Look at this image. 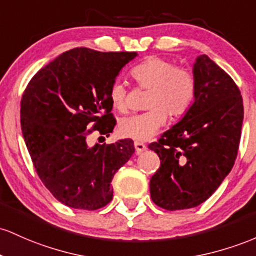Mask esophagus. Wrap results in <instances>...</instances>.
<instances>
[{
	"label": "esophagus",
	"instance_id": "1",
	"mask_svg": "<svg viewBox=\"0 0 256 256\" xmlns=\"http://www.w3.org/2000/svg\"><path fill=\"white\" fill-rule=\"evenodd\" d=\"M134 148H136V154H142L144 151L148 150V146H146L145 144H142V142H134Z\"/></svg>",
	"mask_w": 256,
	"mask_h": 256
}]
</instances>
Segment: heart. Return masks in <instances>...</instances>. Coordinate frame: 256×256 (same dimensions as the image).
<instances>
[{"label":"heart","mask_w":256,"mask_h":256,"mask_svg":"<svg viewBox=\"0 0 256 256\" xmlns=\"http://www.w3.org/2000/svg\"><path fill=\"white\" fill-rule=\"evenodd\" d=\"M138 84L151 90L145 114H133L120 120L118 132L123 138L148 142L166 124V114L172 118L182 116L191 108L196 96V80L186 68H178L170 60L150 56L132 70ZM110 102L120 112L127 111V90L122 81L110 88Z\"/></svg>","instance_id":"obj_1"}]
</instances>
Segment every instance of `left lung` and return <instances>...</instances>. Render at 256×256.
<instances>
[{
	"label": "left lung",
	"mask_w": 256,
	"mask_h": 256,
	"mask_svg": "<svg viewBox=\"0 0 256 256\" xmlns=\"http://www.w3.org/2000/svg\"><path fill=\"white\" fill-rule=\"evenodd\" d=\"M196 96L188 111L148 148L160 166L150 180L154 204L166 210L200 206L231 172L243 123L236 83L203 54L192 68Z\"/></svg>",
	"instance_id": "8db88e82"
}]
</instances>
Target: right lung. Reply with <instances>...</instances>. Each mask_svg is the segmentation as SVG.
<instances>
[{
  "instance_id": "right-lung-1",
  "label": "right lung",
  "mask_w": 256,
  "mask_h": 256,
  "mask_svg": "<svg viewBox=\"0 0 256 256\" xmlns=\"http://www.w3.org/2000/svg\"><path fill=\"white\" fill-rule=\"evenodd\" d=\"M136 52L74 48L56 56L28 82L22 99L24 142L40 179L59 202L96 210L112 200L111 180L134 154L133 140L90 146L93 130L108 136L110 88Z\"/></svg>"
}]
</instances>
